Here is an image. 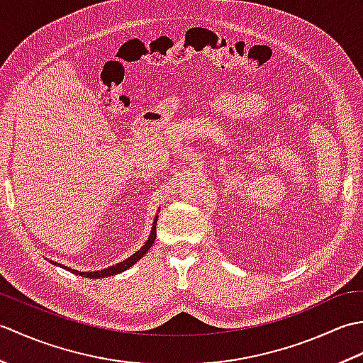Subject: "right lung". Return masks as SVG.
<instances>
[{
  "instance_id": "obj_1",
  "label": "right lung",
  "mask_w": 363,
  "mask_h": 363,
  "mask_svg": "<svg viewBox=\"0 0 363 363\" xmlns=\"http://www.w3.org/2000/svg\"><path fill=\"white\" fill-rule=\"evenodd\" d=\"M157 218H159V215H156V217H154L152 228H151V234H150L148 240H146V243L142 246V248L138 250L137 252H134L133 256L128 257L126 260L120 262V264H117V265H112V267H109V268L99 269V272H78V269H73V268H70V267H65V265H62V264H57V262H54V260H50V264L57 265V267L64 268V269H68V272H72L73 274H79V276H84V277H90V279H98V277H107V276L118 274V273H121V272H125V269L130 268L133 265H135L137 262L140 260L146 252H148V250L152 246L154 240H156V225H157Z\"/></svg>"
}]
</instances>
